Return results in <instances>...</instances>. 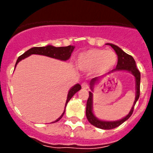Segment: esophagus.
I'll return each instance as SVG.
<instances>
[{"label":"esophagus","mask_w":153,"mask_h":153,"mask_svg":"<svg viewBox=\"0 0 153 153\" xmlns=\"http://www.w3.org/2000/svg\"><path fill=\"white\" fill-rule=\"evenodd\" d=\"M81 86H82V88H83V89H88L89 88L88 83H86V82H83V83H82V84H81Z\"/></svg>","instance_id":"esophagus-1"}]
</instances>
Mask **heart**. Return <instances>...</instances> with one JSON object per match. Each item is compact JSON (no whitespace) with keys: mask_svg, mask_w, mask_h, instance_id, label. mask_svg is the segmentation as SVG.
Masks as SVG:
<instances>
[{"mask_svg":"<svg viewBox=\"0 0 153 153\" xmlns=\"http://www.w3.org/2000/svg\"><path fill=\"white\" fill-rule=\"evenodd\" d=\"M117 56L113 51L92 49L81 53L77 59L79 68L84 71L95 70L96 72H104L117 63Z\"/></svg>","mask_w":153,"mask_h":153,"instance_id":"heart-1","label":"heart"}]
</instances>
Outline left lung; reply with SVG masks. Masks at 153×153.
I'll list each match as a JSON object with an SVG mask.
<instances>
[{"label": "left lung", "mask_w": 153, "mask_h": 153, "mask_svg": "<svg viewBox=\"0 0 153 153\" xmlns=\"http://www.w3.org/2000/svg\"><path fill=\"white\" fill-rule=\"evenodd\" d=\"M109 45L113 47L114 51L117 53V56H118V62H117V68L114 69L111 71V72H114V71H118V70H126V71H129L131 74L134 75L135 78H136V99H135L134 103H133V106L131 109L130 112L126 117H124L122 120H118V121H114V122H105V121H101L99 120L98 119L96 118L93 116V113H92V105H93V93L91 92H89V97L86 102V118L88 120L89 122L93 125L94 126L100 128V129H114L116 127H118L122 123H123L126 120H127L129 117L132 116V113H133V109H134V106L136 105V101L138 100V99L140 97V72L136 67V62H135L134 59L130 55L127 54L126 53L120 49V47L114 45L112 44H108ZM98 80V77L93 78L90 82V86L91 88L93 85Z\"/></svg>", "instance_id": "left-lung-1"}]
</instances>
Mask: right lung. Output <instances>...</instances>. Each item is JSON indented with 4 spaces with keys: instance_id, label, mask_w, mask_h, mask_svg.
I'll use <instances>...</instances> for the list:
<instances>
[{
    "instance_id": "1",
    "label": "right lung",
    "mask_w": 153,
    "mask_h": 153,
    "mask_svg": "<svg viewBox=\"0 0 153 153\" xmlns=\"http://www.w3.org/2000/svg\"><path fill=\"white\" fill-rule=\"evenodd\" d=\"M74 49V46H68V47H53V46H47V47H32L30 50H28L27 51L23 53L22 55L19 56L18 59H17V62H16V65L17 64L19 61H21V60L24 59V58L27 57L30 55L31 54H40V55H44V56H49V57L55 58V59H58V60H68L69 58L71 56V53H72ZM81 89V86L79 84H76L75 86H74L72 88L70 89V91L68 93V96H67V102H66V106H67V102L70 101V100L72 98L73 96L75 94L77 91H79ZM65 113H63V114L60 116V117L57 119L55 122H57L60 119L63 117V114Z\"/></svg>"
}]
</instances>
